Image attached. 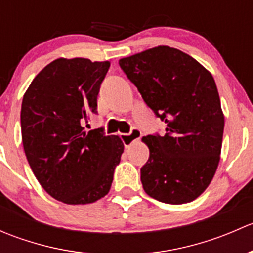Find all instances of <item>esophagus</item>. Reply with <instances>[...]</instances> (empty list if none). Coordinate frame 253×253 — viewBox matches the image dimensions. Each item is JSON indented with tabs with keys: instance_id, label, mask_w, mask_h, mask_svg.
Wrapping results in <instances>:
<instances>
[{
	"instance_id": "1",
	"label": "esophagus",
	"mask_w": 253,
	"mask_h": 253,
	"mask_svg": "<svg viewBox=\"0 0 253 253\" xmlns=\"http://www.w3.org/2000/svg\"><path fill=\"white\" fill-rule=\"evenodd\" d=\"M142 137V132L141 129L138 128H132V131L129 133H122L121 134V139L124 142L125 147H129L133 142L138 141L139 138Z\"/></svg>"
}]
</instances>
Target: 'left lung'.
<instances>
[{"mask_svg":"<svg viewBox=\"0 0 253 253\" xmlns=\"http://www.w3.org/2000/svg\"><path fill=\"white\" fill-rule=\"evenodd\" d=\"M143 100L167 124L164 136L143 142L145 193L159 202H192L209 186L220 160L224 115L213 76L187 53L157 46L119 61Z\"/></svg>","mask_w":253,"mask_h":253,"instance_id":"left-lung-1","label":"left lung"}]
</instances>
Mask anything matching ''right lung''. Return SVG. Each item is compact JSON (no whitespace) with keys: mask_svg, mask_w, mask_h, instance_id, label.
<instances>
[{"mask_svg":"<svg viewBox=\"0 0 253 253\" xmlns=\"http://www.w3.org/2000/svg\"><path fill=\"white\" fill-rule=\"evenodd\" d=\"M109 67V61L57 58L23 96L20 127L28 163L42 188L66 205H88L108 195L124 153L120 137L83 127L96 114Z\"/></svg>","mask_w":253,"mask_h":253,"instance_id":"1","label":"right lung"}]
</instances>
